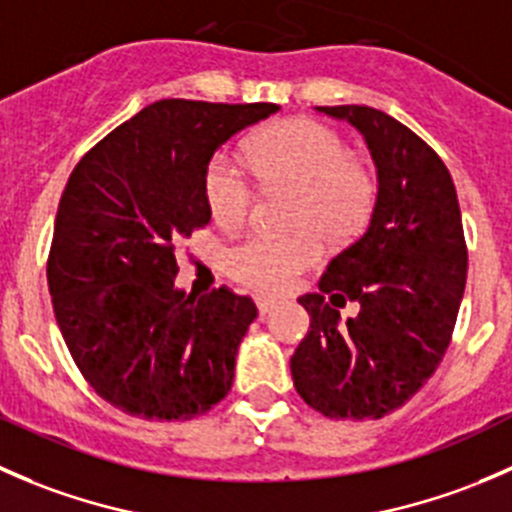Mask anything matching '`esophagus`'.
Returning <instances> with one entry per match:
<instances>
[{"mask_svg": "<svg viewBox=\"0 0 512 512\" xmlns=\"http://www.w3.org/2000/svg\"><path fill=\"white\" fill-rule=\"evenodd\" d=\"M256 306H258V313H271L273 308H276V301H271V298H256Z\"/></svg>", "mask_w": 512, "mask_h": 512, "instance_id": "1", "label": "esophagus"}]
</instances>
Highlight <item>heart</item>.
Segmentation results:
<instances>
[{
    "label": "heart",
    "instance_id": "1",
    "mask_svg": "<svg viewBox=\"0 0 512 512\" xmlns=\"http://www.w3.org/2000/svg\"><path fill=\"white\" fill-rule=\"evenodd\" d=\"M251 171L268 186H288L296 201L288 234H246L226 249V273L241 286L283 293L323 258V239L343 244L366 221L373 206V179L353 164L346 139L316 119H288L256 134L246 146ZM204 194L211 216L224 226L246 219L254 186L231 154L206 166Z\"/></svg>",
    "mask_w": 512,
    "mask_h": 512
}]
</instances>
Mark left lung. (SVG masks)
<instances>
[{
	"label": "left lung",
	"mask_w": 512,
	"mask_h": 512,
	"mask_svg": "<svg viewBox=\"0 0 512 512\" xmlns=\"http://www.w3.org/2000/svg\"><path fill=\"white\" fill-rule=\"evenodd\" d=\"M356 126L378 169L368 229L298 298L311 328L291 356L298 396L326 418L378 421L416 396L445 356L468 273L458 194L443 159L373 106H318ZM358 300L346 324L337 308Z\"/></svg>",
	"instance_id": "8db88e82"
}]
</instances>
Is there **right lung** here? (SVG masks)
<instances>
[{
	"label": "right lung",
	"mask_w": 512,
	"mask_h": 512,
	"mask_svg": "<svg viewBox=\"0 0 512 512\" xmlns=\"http://www.w3.org/2000/svg\"><path fill=\"white\" fill-rule=\"evenodd\" d=\"M276 104L161 99L82 156L54 221V316L91 388L129 416L189 421L234 383L258 316L229 286L176 291V246L209 224L204 176L221 144Z\"/></svg>",
	"instance_id": "add662e5"
}]
</instances>
